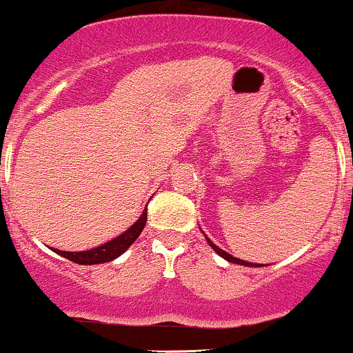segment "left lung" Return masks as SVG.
Here are the masks:
<instances>
[{"label":"left lung","instance_id":"left-lung-1","mask_svg":"<svg viewBox=\"0 0 353 353\" xmlns=\"http://www.w3.org/2000/svg\"><path fill=\"white\" fill-rule=\"evenodd\" d=\"M201 233H203V235H205V232H203V230H201ZM205 239H207V241H208V245H210V247H212L213 250H215L216 253H219V255L221 256V259H225V260H227V262H230V263L243 265V267H263L262 263H252V262H245V260H240V259H236V256L230 255V253H227V252H225V250H221L220 247H216V245L213 243V241L210 240L207 235H205Z\"/></svg>","mask_w":353,"mask_h":353}]
</instances>
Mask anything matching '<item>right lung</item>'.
<instances>
[{
	"mask_svg": "<svg viewBox=\"0 0 353 353\" xmlns=\"http://www.w3.org/2000/svg\"><path fill=\"white\" fill-rule=\"evenodd\" d=\"M146 215H148V210H143V213L140 215L134 223L130 227L128 230H125L121 235H118L117 239L106 241V243L100 245V247H94L91 250H85V252H63L58 250V248H51L54 253L58 255L65 256V259L71 260L74 263L80 265H97V263H106L112 262V260L118 259L120 255L128 250L132 247V243L134 240L140 236V233L143 232L145 223H146Z\"/></svg>",
	"mask_w": 353,
	"mask_h": 353,
	"instance_id": "add662e5",
	"label": "right lung"
}]
</instances>
